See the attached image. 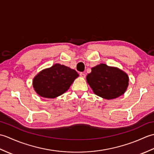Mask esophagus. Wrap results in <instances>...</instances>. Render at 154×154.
I'll return each mask as SVG.
<instances>
[{
    "mask_svg": "<svg viewBox=\"0 0 154 154\" xmlns=\"http://www.w3.org/2000/svg\"><path fill=\"white\" fill-rule=\"evenodd\" d=\"M79 75H80V77H82V78H85V74L84 73H80Z\"/></svg>",
    "mask_w": 154,
    "mask_h": 154,
    "instance_id": "obj_1",
    "label": "esophagus"
}]
</instances>
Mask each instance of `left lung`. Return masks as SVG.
<instances>
[{
  "instance_id": "8db88e82",
  "label": "left lung",
  "mask_w": 154,
  "mask_h": 154,
  "mask_svg": "<svg viewBox=\"0 0 154 154\" xmlns=\"http://www.w3.org/2000/svg\"><path fill=\"white\" fill-rule=\"evenodd\" d=\"M87 81L97 95L112 99L124 93L129 79L119 69L101 63L91 69V73L87 75Z\"/></svg>"
}]
</instances>
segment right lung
<instances>
[{"label":"right lung","instance_id":"obj_1","mask_svg":"<svg viewBox=\"0 0 154 154\" xmlns=\"http://www.w3.org/2000/svg\"><path fill=\"white\" fill-rule=\"evenodd\" d=\"M78 76L75 70L57 63L40 72L34 77L33 87L39 95L54 99L67 91Z\"/></svg>","mask_w":154,"mask_h":154}]
</instances>
